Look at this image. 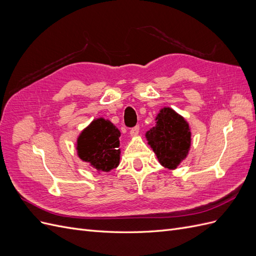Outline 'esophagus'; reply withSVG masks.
I'll use <instances>...</instances> for the list:
<instances>
[{"instance_id":"esophagus-1","label":"esophagus","mask_w":256,"mask_h":256,"mask_svg":"<svg viewBox=\"0 0 256 256\" xmlns=\"http://www.w3.org/2000/svg\"><path fill=\"white\" fill-rule=\"evenodd\" d=\"M138 130H140V127L138 126H136V127H134V128H131V130H130V136H136L138 134Z\"/></svg>"}]
</instances>
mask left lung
<instances>
[{
	"instance_id": "1",
	"label": "left lung",
	"mask_w": 256,
	"mask_h": 256,
	"mask_svg": "<svg viewBox=\"0 0 256 256\" xmlns=\"http://www.w3.org/2000/svg\"><path fill=\"white\" fill-rule=\"evenodd\" d=\"M156 120V126L146 132V138L160 164L174 170L189 152L191 145L189 125L171 108L161 109Z\"/></svg>"
}]
</instances>
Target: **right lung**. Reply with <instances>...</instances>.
<instances>
[{"label": "right lung", "mask_w": 256, "mask_h": 256, "mask_svg": "<svg viewBox=\"0 0 256 256\" xmlns=\"http://www.w3.org/2000/svg\"><path fill=\"white\" fill-rule=\"evenodd\" d=\"M120 130L110 120H92L76 141L78 156L97 171L109 172L120 164Z\"/></svg>", "instance_id": "right-lung-1"}]
</instances>
